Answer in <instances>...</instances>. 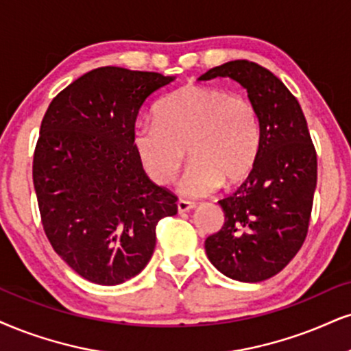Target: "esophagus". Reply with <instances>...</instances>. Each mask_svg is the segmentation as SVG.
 <instances>
[{
  "mask_svg": "<svg viewBox=\"0 0 351 351\" xmlns=\"http://www.w3.org/2000/svg\"><path fill=\"white\" fill-rule=\"evenodd\" d=\"M193 208H195V203L187 202V200L177 202V211H179V213H187V211L193 210Z\"/></svg>",
  "mask_w": 351,
  "mask_h": 351,
  "instance_id": "1",
  "label": "esophagus"
}]
</instances>
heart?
Wrapping results in <instances>:
<instances>
[{"label":"heart","instance_id":"obj_1","mask_svg":"<svg viewBox=\"0 0 351 351\" xmlns=\"http://www.w3.org/2000/svg\"><path fill=\"white\" fill-rule=\"evenodd\" d=\"M156 120L138 123L133 151L156 185L174 182L185 159H192L179 192L202 198L239 184L262 153V117L252 101L221 88L187 86L162 99Z\"/></svg>","mask_w":351,"mask_h":351}]
</instances>
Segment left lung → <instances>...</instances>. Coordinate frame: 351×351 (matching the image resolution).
Here are the masks:
<instances>
[{"label": "left lung", "mask_w": 351, "mask_h": 351, "mask_svg": "<svg viewBox=\"0 0 351 351\" xmlns=\"http://www.w3.org/2000/svg\"><path fill=\"white\" fill-rule=\"evenodd\" d=\"M231 77L262 117V153L247 180L218 203L224 224L205 241L223 275L257 283L291 262L308 234L317 156L300 102L274 73L247 60L211 68L198 81Z\"/></svg>", "instance_id": "8db88e82"}]
</instances>
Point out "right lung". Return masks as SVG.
Returning <instances> with one entry per match:
<instances>
[{
	"label": "right lung",
	"instance_id": "add662e5",
	"mask_svg": "<svg viewBox=\"0 0 351 351\" xmlns=\"http://www.w3.org/2000/svg\"><path fill=\"white\" fill-rule=\"evenodd\" d=\"M176 76L102 66L64 88L45 112L34 189L51 247L77 275L114 287L136 276L156 224L177 198L151 182L133 151L138 112Z\"/></svg>",
	"mask_w": 351,
	"mask_h": 351
}]
</instances>
